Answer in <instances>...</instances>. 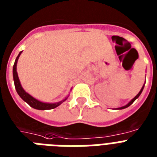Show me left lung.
I'll use <instances>...</instances> for the list:
<instances>
[{
    "label": "left lung",
    "mask_w": 157,
    "mask_h": 157,
    "mask_svg": "<svg viewBox=\"0 0 157 157\" xmlns=\"http://www.w3.org/2000/svg\"><path fill=\"white\" fill-rule=\"evenodd\" d=\"M144 85H145V83H144V86H142V88H141V90H140V92H139V93H138L137 95H136V96H135V97H134V98L132 99V100H130V102H129L128 104H127V105H125V106H122V107L117 108V109H126V108L129 107V106H130V105H132L133 103H134V101H135V100H136V99H138V98H139V96H140V95H141V93H142L143 90H144Z\"/></svg>",
    "instance_id": "left-lung-1"
}]
</instances>
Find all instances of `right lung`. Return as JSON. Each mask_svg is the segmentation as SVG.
I'll use <instances>...</instances> for the list:
<instances>
[{
  "instance_id": "add662e5",
  "label": "right lung",
  "mask_w": 157,
  "mask_h": 157,
  "mask_svg": "<svg viewBox=\"0 0 157 157\" xmlns=\"http://www.w3.org/2000/svg\"><path fill=\"white\" fill-rule=\"evenodd\" d=\"M22 52H20L19 54L17 55V58L15 60L14 64H13V82H14V86L15 89L17 91V93L18 94V96L24 100L25 102H27L31 107L36 109L39 110H46V109H55L57 108V106L62 104V103L65 101V100H67V98L69 97V96H67L65 99H63L61 101L57 103H45L42 102L40 100H37V99L34 98L33 96H31L30 94L27 93V91H25L24 89L22 88V85H21V82H20V80L18 78V75H17V61H18V58H19L20 55Z\"/></svg>"
}]
</instances>
